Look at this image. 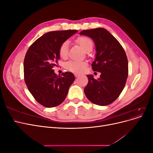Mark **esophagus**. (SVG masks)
I'll use <instances>...</instances> for the list:
<instances>
[{
  "label": "esophagus",
  "mask_w": 153,
  "mask_h": 153,
  "mask_svg": "<svg viewBox=\"0 0 153 153\" xmlns=\"http://www.w3.org/2000/svg\"><path fill=\"white\" fill-rule=\"evenodd\" d=\"M75 77L78 78L80 76V75H79V74H78V73H75Z\"/></svg>",
  "instance_id": "obj_1"
}]
</instances>
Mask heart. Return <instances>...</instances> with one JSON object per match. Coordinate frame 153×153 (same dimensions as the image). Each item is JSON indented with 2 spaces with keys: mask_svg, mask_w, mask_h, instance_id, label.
Returning <instances> with one entry per match:
<instances>
[{
  "mask_svg": "<svg viewBox=\"0 0 153 153\" xmlns=\"http://www.w3.org/2000/svg\"><path fill=\"white\" fill-rule=\"evenodd\" d=\"M76 43L79 44L82 48L86 52H89L93 48V41L86 36H80L76 39ZM59 55L61 58L66 59L68 55V41H66L60 46L59 49ZM87 64L85 61H70L66 64V68L68 71L75 73H83L87 68Z\"/></svg>",
  "mask_w": 153,
  "mask_h": 153,
  "instance_id": "heart-1",
  "label": "heart"
}]
</instances>
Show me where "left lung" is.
<instances>
[{"label":"left lung","instance_id":"left-lung-1","mask_svg":"<svg viewBox=\"0 0 153 153\" xmlns=\"http://www.w3.org/2000/svg\"><path fill=\"white\" fill-rule=\"evenodd\" d=\"M80 34L93 39L96 55L92 69L101 73L98 79L92 75H87L88 84L84 88L85 94L96 105H110L121 94L126 84L128 75L126 54L116 38L103 28L84 30Z\"/></svg>","mask_w":153,"mask_h":153}]
</instances>
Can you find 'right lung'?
<instances>
[{
	"mask_svg": "<svg viewBox=\"0 0 153 153\" xmlns=\"http://www.w3.org/2000/svg\"><path fill=\"white\" fill-rule=\"evenodd\" d=\"M76 32L68 30L47 32L36 40L25 54V84L34 99L45 107H55L61 104L75 80L72 73L66 71L57 76L53 68L60 58V46Z\"/></svg>",
	"mask_w": 153,
	"mask_h": 153,
	"instance_id": "1",
	"label": "right lung"
}]
</instances>
